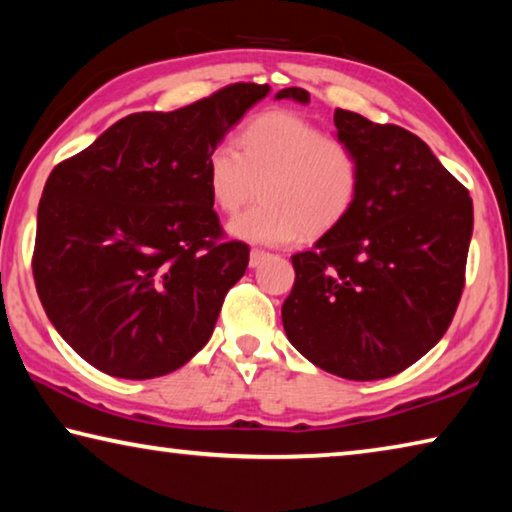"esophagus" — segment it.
I'll use <instances>...</instances> for the list:
<instances>
[{"label": "esophagus", "mask_w": 512, "mask_h": 512, "mask_svg": "<svg viewBox=\"0 0 512 512\" xmlns=\"http://www.w3.org/2000/svg\"><path fill=\"white\" fill-rule=\"evenodd\" d=\"M266 257H268L266 250H259V248H253V250H250V268H257L259 264L264 262Z\"/></svg>", "instance_id": "obj_1"}]
</instances>
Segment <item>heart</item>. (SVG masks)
Segmentation results:
<instances>
[{
  "label": "heart",
  "mask_w": 512,
  "mask_h": 512,
  "mask_svg": "<svg viewBox=\"0 0 512 512\" xmlns=\"http://www.w3.org/2000/svg\"><path fill=\"white\" fill-rule=\"evenodd\" d=\"M207 153L205 180L221 212H237L262 189V203L228 223L248 244L284 246L302 235L320 237L348 219L361 192V160L293 110H268Z\"/></svg>",
  "instance_id": "1"
}]
</instances>
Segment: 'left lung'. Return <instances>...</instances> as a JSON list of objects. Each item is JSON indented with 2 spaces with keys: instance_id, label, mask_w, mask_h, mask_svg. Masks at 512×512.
<instances>
[{
  "instance_id": "obj_1",
  "label": "left lung",
  "mask_w": 512,
  "mask_h": 512,
  "mask_svg": "<svg viewBox=\"0 0 512 512\" xmlns=\"http://www.w3.org/2000/svg\"><path fill=\"white\" fill-rule=\"evenodd\" d=\"M275 99L309 103L284 88ZM336 137L361 160L348 219L291 257L282 305L302 357L354 381L393 377L447 332L465 287L472 198L418 135L336 108Z\"/></svg>"
}]
</instances>
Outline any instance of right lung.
I'll use <instances>...</instances> for the list:
<instances>
[{
	"mask_svg": "<svg viewBox=\"0 0 512 512\" xmlns=\"http://www.w3.org/2000/svg\"><path fill=\"white\" fill-rule=\"evenodd\" d=\"M268 90L235 83L135 112L49 173L33 280L51 325L97 370L162 377L210 341L250 250L223 239L205 160Z\"/></svg>",
	"mask_w": 512,
	"mask_h": 512,
	"instance_id": "obj_1",
	"label": "right lung"
}]
</instances>
